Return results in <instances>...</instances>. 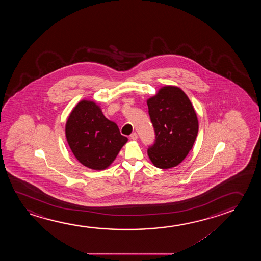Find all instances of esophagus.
I'll list each match as a JSON object with an SVG mask.
<instances>
[{
    "label": "esophagus",
    "mask_w": 261,
    "mask_h": 261,
    "mask_svg": "<svg viewBox=\"0 0 261 261\" xmlns=\"http://www.w3.org/2000/svg\"><path fill=\"white\" fill-rule=\"evenodd\" d=\"M138 138V136H137V134L136 133H133L132 135L130 136V139L134 140V141H136Z\"/></svg>",
    "instance_id": "1"
}]
</instances>
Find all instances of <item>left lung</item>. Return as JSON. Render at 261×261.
I'll use <instances>...</instances> for the list:
<instances>
[{
  "label": "left lung",
  "mask_w": 261,
  "mask_h": 261,
  "mask_svg": "<svg viewBox=\"0 0 261 261\" xmlns=\"http://www.w3.org/2000/svg\"><path fill=\"white\" fill-rule=\"evenodd\" d=\"M147 105L156 134L148 156L157 168L176 167L186 159L196 139V111L186 93L175 86L161 87L147 100Z\"/></svg>",
  "instance_id": "obj_1"
}]
</instances>
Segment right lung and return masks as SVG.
<instances>
[{
	"mask_svg": "<svg viewBox=\"0 0 261 261\" xmlns=\"http://www.w3.org/2000/svg\"><path fill=\"white\" fill-rule=\"evenodd\" d=\"M65 135L75 159L93 170L109 168L128 141L118 125L104 116L99 104L86 99L73 108Z\"/></svg>",
	"mask_w": 261,
	"mask_h": 261,
	"instance_id": "right-lung-1",
	"label": "right lung"
}]
</instances>
